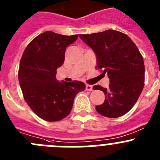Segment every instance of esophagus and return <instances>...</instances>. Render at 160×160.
Listing matches in <instances>:
<instances>
[{
  "instance_id": "esophagus-1",
  "label": "esophagus",
  "mask_w": 160,
  "mask_h": 160,
  "mask_svg": "<svg viewBox=\"0 0 160 160\" xmlns=\"http://www.w3.org/2000/svg\"><path fill=\"white\" fill-rule=\"evenodd\" d=\"M86 90H88V91H91V90H93V86H91V85L87 84V85H86Z\"/></svg>"
}]
</instances>
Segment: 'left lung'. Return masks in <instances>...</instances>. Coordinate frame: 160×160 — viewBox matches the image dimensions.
Masks as SVG:
<instances>
[{
    "mask_svg": "<svg viewBox=\"0 0 160 160\" xmlns=\"http://www.w3.org/2000/svg\"><path fill=\"white\" fill-rule=\"evenodd\" d=\"M79 37L95 53L96 68L103 70L110 79L108 89L93 87L106 96L96 111L108 118L122 116L135 105L144 87L145 67L140 52L131 38L119 31L108 29Z\"/></svg>",
    "mask_w": 160,
    "mask_h": 160,
    "instance_id": "obj_1",
    "label": "left lung"
}]
</instances>
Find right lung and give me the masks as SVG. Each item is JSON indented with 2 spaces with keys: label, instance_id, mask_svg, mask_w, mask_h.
<instances>
[{
  "label": "right lung",
  "instance_id": "add662e5",
  "mask_svg": "<svg viewBox=\"0 0 160 160\" xmlns=\"http://www.w3.org/2000/svg\"><path fill=\"white\" fill-rule=\"evenodd\" d=\"M78 38V34L66 36L46 31L32 39L22 54L18 80L24 98L38 117L48 122L66 118L76 94L86 88L80 81L58 82L56 78L66 47Z\"/></svg>",
  "mask_w": 160,
  "mask_h": 160
}]
</instances>
